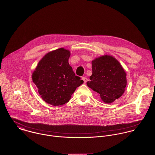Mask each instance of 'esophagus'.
<instances>
[{
    "label": "esophagus",
    "mask_w": 155,
    "mask_h": 155,
    "mask_svg": "<svg viewBox=\"0 0 155 155\" xmlns=\"http://www.w3.org/2000/svg\"><path fill=\"white\" fill-rule=\"evenodd\" d=\"M82 79L84 81V83H86L87 81V78L86 77H82Z\"/></svg>",
    "instance_id": "1"
}]
</instances>
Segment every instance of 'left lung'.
Returning a JSON list of instances; mask_svg holds the SVG:
<instances>
[{"instance_id": "1", "label": "left lung", "mask_w": 155, "mask_h": 155, "mask_svg": "<svg viewBox=\"0 0 155 155\" xmlns=\"http://www.w3.org/2000/svg\"><path fill=\"white\" fill-rule=\"evenodd\" d=\"M92 75L88 87L100 94L101 99L110 104L120 97L127 85L126 74L113 56L104 55L92 61Z\"/></svg>"}]
</instances>
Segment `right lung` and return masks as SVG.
<instances>
[{
	"mask_svg": "<svg viewBox=\"0 0 155 155\" xmlns=\"http://www.w3.org/2000/svg\"><path fill=\"white\" fill-rule=\"evenodd\" d=\"M70 55V51L63 48L48 53L32 75L40 97L54 106L69 102L76 88L83 83L69 64Z\"/></svg>",
	"mask_w": 155,
	"mask_h": 155,
	"instance_id": "1",
	"label": "right lung"
}]
</instances>
